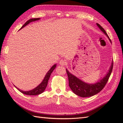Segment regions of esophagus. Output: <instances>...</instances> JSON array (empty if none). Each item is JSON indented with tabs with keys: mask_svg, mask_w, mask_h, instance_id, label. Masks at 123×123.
<instances>
[{
	"mask_svg": "<svg viewBox=\"0 0 123 123\" xmlns=\"http://www.w3.org/2000/svg\"><path fill=\"white\" fill-rule=\"evenodd\" d=\"M59 64L61 66H65L66 64V62L65 60H64V59H62V60L60 61V62H59Z\"/></svg>",
	"mask_w": 123,
	"mask_h": 123,
	"instance_id": "obj_1",
	"label": "esophagus"
}]
</instances>
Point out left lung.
I'll list each match as a JSON object with an SVG mask.
<instances>
[{
	"label": "left lung",
	"mask_w": 123,
	"mask_h": 123,
	"mask_svg": "<svg viewBox=\"0 0 123 123\" xmlns=\"http://www.w3.org/2000/svg\"><path fill=\"white\" fill-rule=\"evenodd\" d=\"M96 25H97L100 30L104 34L106 35L107 37L109 38L110 42L111 43V41L109 38L108 35H107L105 30L98 24H96ZM113 66V62H112V63H111L109 71L106 74V75L103 79L98 81V83L94 84H87L86 83L84 82L83 81L80 80L75 76L71 74L68 71V70L66 69V72L67 73L69 80V87L74 93L78 96H80V97H90V96H93L96 94H98V92L102 90V89L105 86L106 84H107L108 80L109 79L111 72H112Z\"/></svg>",
	"instance_id": "obj_1"
}]
</instances>
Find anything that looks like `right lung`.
Segmentation results:
<instances>
[{
    "label": "right lung",
    "instance_id": "1",
    "mask_svg": "<svg viewBox=\"0 0 123 123\" xmlns=\"http://www.w3.org/2000/svg\"><path fill=\"white\" fill-rule=\"evenodd\" d=\"M40 19L39 18H32V19H29V20H28L26 23L23 25L20 29H21L22 28H23L24 27H25V25H28L32 21H35L36 20H38ZM56 67V64H55L54 65H53L52 67L51 68V69L49 70V71L47 72V73L46 74V75L44 77L43 80V81L37 87H36V88H35L34 89H33V90H30V91H23L20 90L19 88H18L17 87H16L15 86H14L16 88V89H17L18 90H19L20 92H21L22 93H24L25 95H38L40 94L44 91V90L46 89V88L47 87V86L48 85V80H49V78L50 77L51 74L52 73V72H53V71L55 69Z\"/></svg>",
    "mask_w": 123,
    "mask_h": 123
}]
</instances>
